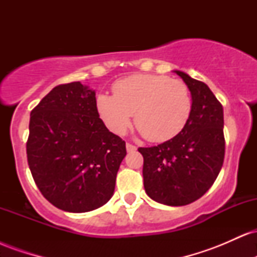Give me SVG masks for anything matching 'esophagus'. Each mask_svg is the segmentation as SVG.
<instances>
[{"instance_id": "esophagus-1", "label": "esophagus", "mask_w": 257, "mask_h": 257, "mask_svg": "<svg viewBox=\"0 0 257 257\" xmlns=\"http://www.w3.org/2000/svg\"><path fill=\"white\" fill-rule=\"evenodd\" d=\"M125 147H126V152H134L135 150H137V147L132 145V144H126Z\"/></svg>"}]
</instances>
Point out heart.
Instances as JSON below:
<instances>
[{
  "label": "heart",
  "mask_w": 257,
  "mask_h": 257,
  "mask_svg": "<svg viewBox=\"0 0 257 257\" xmlns=\"http://www.w3.org/2000/svg\"><path fill=\"white\" fill-rule=\"evenodd\" d=\"M113 95L96 99L100 118L112 133L125 134L135 125L147 140L162 143L179 134L190 119L192 95L187 84L168 76L139 73L117 81Z\"/></svg>",
  "instance_id": "heart-1"
}]
</instances>
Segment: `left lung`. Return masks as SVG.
I'll use <instances>...</instances> for the list:
<instances>
[{"label":"left lung","mask_w":257,"mask_h":257,"mask_svg":"<svg viewBox=\"0 0 257 257\" xmlns=\"http://www.w3.org/2000/svg\"><path fill=\"white\" fill-rule=\"evenodd\" d=\"M174 72L192 95L190 119L176 137L139 152L147 196L161 204L181 206L200 198L219 175L225 157L223 108L205 83Z\"/></svg>","instance_id":"1"}]
</instances>
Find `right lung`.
Here are the masks:
<instances>
[{
    "label": "right lung",
    "instance_id": "1",
    "mask_svg": "<svg viewBox=\"0 0 257 257\" xmlns=\"http://www.w3.org/2000/svg\"><path fill=\"white\" fill-rule=\"evenodd\" d=\"M29 131V167L49 203L87 213L111 199L125 143L100 119L95 90L81 82L53 88L31 111Z\"/></svg>",
    "mask_w": 257,
    "mask_h": 257
}]
</instances>
